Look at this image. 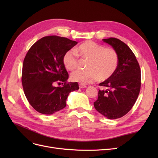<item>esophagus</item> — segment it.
<instances>
[{
	"label": "esophagus",
	"mask_w": 158,
	"mask_h": 158,
	"mask_svg": "<svg viewBox=\"0 0 158 158\" xmlns=\"http://www.w3.org/2000/svg\"><path fill=\"white\" fill-rule=\"evenodd\" d=\"M86 85H84L83 84H79V88H86Z\"/></svg>",
	"instance_id": "esophagus-1"
}]
</instances>
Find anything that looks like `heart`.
<instances>
[{
    "instance_id": "1",
    "label": "heart",
    "mask_w": 158,
    "mask_h": 158,
    "mask_svg": "<svg viewBox=\"0 0 158 158\" xmlns=\"http://www.w3.org/2000/svg\"><path fill=\"white\" fill-rule=\"evenodd\" d=\"M78 55L88 60L85 70H78L71 74V79L81 84L92 83L98 79L104 81L111 77L118 64L117 52L113 48L105 47L92 41L80 44L76 51H68L63 56V63L66 69L74 70L79 64Z\"/></svg>"
}]
</instances>
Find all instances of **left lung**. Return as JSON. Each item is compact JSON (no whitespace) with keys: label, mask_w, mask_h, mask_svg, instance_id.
I'll return each mask as SVG.
<instances>
[{"label":"left lung","mask_w":158,"mask_h":158,"mask_svg":"<svg viewBox=\"0 0 158 158\" xmlns=\"http://www.w3.org/2000/svg\"><path fill=\"white\" fill-rule=\"evenodd\" d=\"M103 41L118 55L117 69L111 77L99 85L98 98L94 103L97 111L109 119L123 117L135 105L141 86V70L135 54L125 43L110 37Z\"/></svg>","instance_id":"left-lung-1"}]
</instances>
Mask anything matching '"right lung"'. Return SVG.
<instances>
[{
	"label": "right lung",
	"instance_id": "right-lung-1",
	"mask_svg": "<svg viewBox=\"0 0 158 158\" xmlns=\"http://www.w3.org/2000/svg\"><path fill=\"white\" fill-rule=\"evenodd\" d=\"M78 42L49 35L33 44L23 60L22 83L28 102L37 112L51 114L66 106L69 94L79 89L77 82H68L63 56ZM62 83L63 87L54 85Z\"/></svg>",
	"mask_w": 158,
	"mask_h": 158
}]
</instances>
